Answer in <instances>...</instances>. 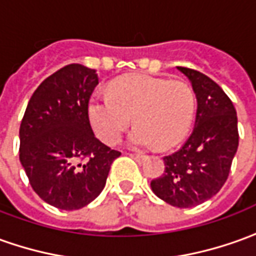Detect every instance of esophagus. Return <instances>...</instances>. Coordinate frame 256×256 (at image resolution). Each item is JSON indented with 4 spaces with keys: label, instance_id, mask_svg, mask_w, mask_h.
<instances>
[{
    "label": "esophagus",
    "instance_id": "1",
    "mask_svg": "<svg viewBox=\"0 0 256 256\" xmlns=\"http://www.w3.org/2000/svg\"><path fill=\"white\" fill-rule=\"evenodd\" d=\"M130 156L134 159V160H137L138 164H141V162H144L146 159V155H134V154H130Z\"/></svg>",
    "mask_w": 256,
    "mask_h": 256
}]
</instances>
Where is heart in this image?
<instances>
[{
  "label": "heart",
  "mask_w": 256,
  "mask_h": 256,
  "mask_svg": "<svg viewBox=\"0 0 256 256\" xmlns=\"http://www.w3.org/2000/svg\"><path fill=\"white\" fill-rule=\"evenodd\" d=\"M108 90L110 96L90 98L88 118L98 137L110 146L122 140L132 116L137 126L128 144L136 150L176 146L190 130L196 94L186 82L132 73L114 80Z\"/></svg>",
  "instance_id": "obj_1"
}]
</instances>
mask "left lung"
<instances>
[{
  "mask_svg": "<svg viewBox=\"0 0 256 256\" xmlns=\"http://www.w3.org/2000/svg\"><path fill=\"white\" fill-rule=\"evenodd\" d=\"M178 69L196 92V124L184 146L164 158L165 172L151 182V188L169 205L191 208L210 200L228 180L238 148L237 112L212 78L194 69Z\"/></svg>",
  "mask_w": 256,
  "mask_h": 256,
  "instance_id": "obj_1",
  "label": "left lung"
}]
</instances>
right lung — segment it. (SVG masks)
<instances>
[{"instance_id":"1","label":"right lung","mask_w":256,"mask_h":256,"mask_svg":"<svg viewBox=\"0 0 256 256\" xmlns=\"http://www.w3.org/2000/svg\"><path fill=\"white\" fill-rule=\"evenodd\" d=\"M97 84L94 69L64 66L37 87L23 115L20 164L37 196L58 209L94 201L120 155L92 133L88 101Z\"/></svg>"}]
</instances>
